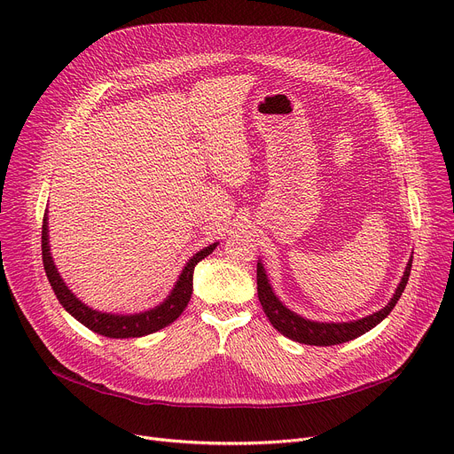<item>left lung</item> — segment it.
I'll use <instances>...</instances> for the list:
<instances>
[{
	"label": "left lung",
	"mask_w": 454,
	"mask_h": 454,
	"mask_svg": "<svg viewBox=\"0 0 454 454\" xmlns=\"http://www.w3.org/2000/svg\"><path fill=\"white\" fill-rule=\"evenodd\" d=\"M411 269H412V257L409 259L407 269H404L403 278L395 289V294L390 298V301L380 309V311L353 322H315L296 315L294 311H291V309L285 307L279 301V298L274 294L272 285L267 278L265 267L261 261H257V298L261 301V307H263L265 315L269 317L270 324L281 333V335L309 346H335V344H342L364 335V333H368L379 322H383L392 313V309L401 298L404 287H407Z\"/></svg>",
	"instance_id": "obj_1"
}]
</instances>
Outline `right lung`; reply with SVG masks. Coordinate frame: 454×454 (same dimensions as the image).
Here are the masks:
<instances>
[{
  "label": "right lung",
  "instance_id": "add662e5",
  "mask_svg": "<svg viewBox=\"0 0 454 454\" xmlns=\"http://www.w3.org/2000/svg\"><path fill=\"white\" fill-rule=\"evenodd\" d=\"M219 243H213L200 252H197L191 257L185 267L182 269L171 294L167 296L160 305L149 309V311L134 313V315H115V313H103L95 311V309L82 303L74 293L67 289V285L60 278L55 261L50 252V228H47V211L43 213V224H42V259H43V269L50 279L51 287L62 303L66 311L77 318L82 325L91 329L98 335L108 337V339H137L151 335L163 329L165 325L173 324L187 307L191 294H193V272L195 265L202 261L206 255H209Z\"/></svg>",
  "mask_w": 454,
  "mask_h": 454
}]
</instances>
